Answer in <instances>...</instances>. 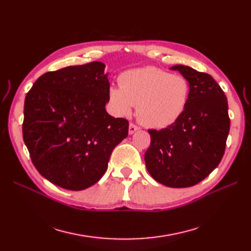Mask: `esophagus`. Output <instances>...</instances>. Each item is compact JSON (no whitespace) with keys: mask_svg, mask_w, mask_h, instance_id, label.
<instances>
[{"mask_svg":"<svg viewBox=\"0 0 251 251\" xmlns=\"http://www.w3.org/2000/svg\"><path fill=\"white\" fill-rule=\"evenodd\" d=\"M138 130H139V126H136L135 124L131 123L130 125H128V134H130V135L134 134L136 131H138Z\"/></svg>","mask_w":251,"mask_h":251,"instance_id":"34e87169","label":"esophagus"}]
</instances>
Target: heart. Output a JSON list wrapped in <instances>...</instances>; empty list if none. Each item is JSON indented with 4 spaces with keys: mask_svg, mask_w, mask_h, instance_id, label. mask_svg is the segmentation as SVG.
I'll use <instances>...</instances> for the list:
<instances>
[{
    "mask_svg": "<svg viewBox=\"0 0 251 251\" xmlns=\"http://www.w3.org/2000/svg\"><path fill=\"white\" fill-rule=\"evenodd\" d=\"M119 88L109 90L111 107L119 116H130L137 105V118L151 128H165L183 115L191 85L182 75L171 74L156 67H143L124 72Z\"/></svg>",
    "mask_w": 251,
    "mask_h": 251,
    "instance_id": "1",
    "label": "heart"
}]
</instances>
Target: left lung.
Here are the masks:
<instances>
[{
  "mask_svg": "<svg viewBox=\"0 0 251 251\" xmlns=\"http://www.w3.org/2000/svg\"><path fill=\"white\" fill-rule=\"evenodd\" d=\"M171 69L179 71L191 85L187 107L174 125L149 130L151 146L144 161L159 183L189 187L206 178L221 161L230 126L228 104L209 74L182 65Z\"/></svg>",
  "mask_w": 251,
  "mask_h": 251,
  "instance_id": "left-lung-1",
  "label": "left lung"
}]
</instances>
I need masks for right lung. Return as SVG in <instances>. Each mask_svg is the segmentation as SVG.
<instances>
[{
  "label": "right lung",
  "instance_id": "right-lung-1",
  "mask_svg": "<svg viewBox=\"0 0 251 251\" xmlns=\"http://www.w3.org/2000/svg\"><path fill=\"white\" fill-rule=\"evenodd\" d=\"M104 64L92 62L43 74L25 98L23 138L35 169L70 191L95 184L128 121L105 111L110 82Z\"/></svg>",
  "mask_w": 251,
  "mask_h": 251
}]
</instances>
